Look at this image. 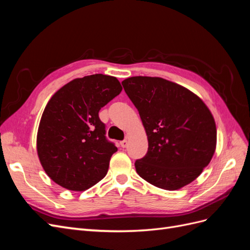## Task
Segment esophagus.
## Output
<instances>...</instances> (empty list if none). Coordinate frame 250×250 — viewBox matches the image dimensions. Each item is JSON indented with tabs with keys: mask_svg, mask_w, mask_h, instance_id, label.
<instances>
[{
	"mask_svg": "<svg viewBox=\"0 0 250 250\" xmlns=\"http://www.w3.org/2000/svg\"><path fill=\"white\" fill-rule=\"evenodd\" d=\"M120 145L122 148H126L128 146V141L127 140H124V141H121L120 142Z\"/></svg>",
	"mask_w": 250,
	"mask_h": 250,
	"instance_id": "obj_1",
	"label": "esophagus"
}]
</instances>
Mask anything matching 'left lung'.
I'll list each match as a JSON object with an SVG mask.
<instances>
[{
    "label": "left lung",
    "mask_w": 250,
    "mask_h": 250,
    "mask_svg": "<svg viewBox=\"0 0 250 250\" xmlns=\"http://www.w3.org/2000/svg\"><path fill=\"white\" fill-rule=\"evenodd\" d=\"M122 85L139 110L148 139L146 155L134 164L139 175L168 191L191 184L216 150V123L206 103L160 77H130Z\"/></svg>",
    "instance_id": "left-lung-1"
}]
</instances>
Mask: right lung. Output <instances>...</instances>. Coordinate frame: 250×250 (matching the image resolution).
Instances as JSON below:
<instances>
[{"mask_svg":"<svg viewBox=\"0 0 250 250\" xmlns=\"http://www.w3.org/2000/svg\"><path fill=\"white\" fill-rule=\"evenodd\" d=\"M121 90L116 77L95 74L70 81L52 96L41 119L36 149L54 183L82 192L106 175L118 148L105 137L99 110Z\"/></svg>","mask_w":250,"mask_h":250,"instance_id":"add662e5","label":"right lung"}]
</instances>
